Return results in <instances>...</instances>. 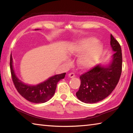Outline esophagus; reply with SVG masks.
Segmentation results:
<instances>
[{"mask_svg": "<svg viewBox=\"0 0 133 133\" xmlns=\"http://www.w3.org/2000/svg\"><path fill=\"white\" fill-rule=\"evenodd\" d=\"M75 76H76L75 73H70L69 75V77L70 78H73V77H75Z\"/></svg>", "mask_w": 133, "mask_h": 133, "instance_id": "34e87169", "label": "esophagus"}]
</instances>
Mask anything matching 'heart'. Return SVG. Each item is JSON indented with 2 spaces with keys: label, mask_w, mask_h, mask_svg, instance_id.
Masks as SVG:
<instances>
[{
  "label": "heart",
  "mask_w": 133,
  "mask_h": 133,
  "mask_svg": "<svg viewBox=\"0 0 133 133\" xmlns=\"http://www.w3.org/2000/svg\"><path fill=\"white\" fill-rule=\"evenodd\" d=\"M79 59V63L84 68H90L94 66L102 55L103 46L94 37L87 39L78 43L72 47L71 52L73 54H81L84 52Z\"/></svg>",
  "instance_id": "heart-1"
}]
</instances>
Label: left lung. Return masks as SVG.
<instances>
[{
    "mask_svg": "<svg viewBox=\"0 0 133 133\" xmlns=\"http://www.w3.org/2000/svg\"><path fill=\"white\" fill-rule=\"evenodd\" d=\"M112 61L109 66L97 65L80 76L81 84L76 96L85 103H96L109 96L115 89L122 71V53L120 44L110 35Z\"/></svg>",
    "mask_w": 133,
    "mask_h": 133,
    "instance_id": "left-lung-1",
    "label": "left lung"
}]
</instances>
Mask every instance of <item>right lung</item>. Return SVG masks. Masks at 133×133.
Listing matches in <instances>:
<instances>
[{
  "label": "right lung",
  "instance_id": "obj_1",
  "mask_svg": "<svg viewBox=\"0 0 133 133\" xmlns=\"http://www.w3.org/2000/svg\"><path fill=\"white\" fill-rule=\"evenodd\" d=\"M10 68L13 84L17 91L27 100L34 103H43L50 100L55 93L57 83L64 78L66 75V73L55 75L40 84L31 85L24 84L16 77L13 68L12 56H10Z\"/></svg>",
  "mask_w": 133,
  "mask_h": 133
}]
</instances>
